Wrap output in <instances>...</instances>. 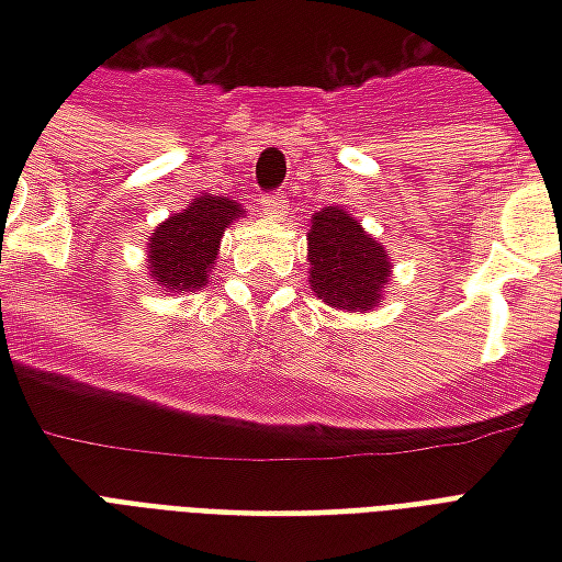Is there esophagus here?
Masks as SVG:
<instances>
[{"mask_svg":"<svg viewBox=\"0 0 562 562\" xmlns=\"http://www.w3.org/2000/svg\"><path fill=\"white\" fill-rule=\"evenodd\" d=\"M261 213L268 216V220H282L285 213H289V201H285V195H265L261 198Z\"/></svg>","mask_w":562,"mask_h":562,"instance_id":"34e87169","label":"esophagus"}]
</instances>
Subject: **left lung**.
<instances>
[{
  "mask_svg": "<svg viewBox=\"0 0 562 562\" xmlns=\"http://www.w3.org/2000/svg\"><path fill=\"white\" fill-rule=\"evenodd\" d=\"M310 285L318 301L346 313L376 310L391 280V256L342 207H322L306 232Z\"/></svg>",
  "mask_w": 562,
  "mask_h": 562,
  "instance_id": "8db88e82",
  "label": "left lung"
}]
</instances>
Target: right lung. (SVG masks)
Returning <instances> with one entry per match:
<instances>
[{"label": "right lung", "instance_id": "add662e5", "mask_svg": "<svg viewBox=\"0 0 562 562\" xmlns=\"http://www.w3.org/2000/svg\"><path fill=\"white\" fill-rule=\"evenodd\" d=\"M244 213L246 210L232 198L207 195V192L192 198L183 213L168 216L149 234V280L159 282L165 292L204 289L220 256L222 234Z\"/></svg>", "mask_w": 562, "mask_h": 562}]
</instances>
